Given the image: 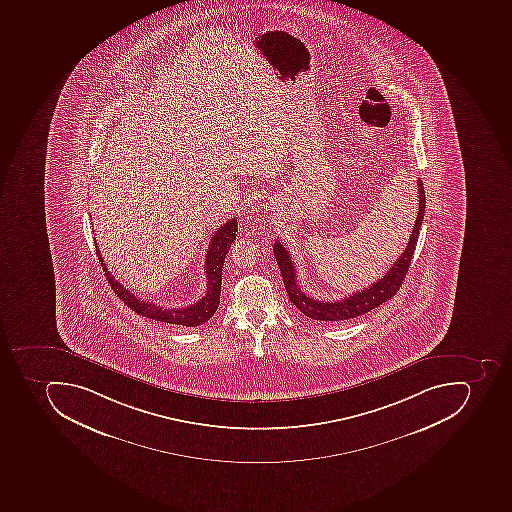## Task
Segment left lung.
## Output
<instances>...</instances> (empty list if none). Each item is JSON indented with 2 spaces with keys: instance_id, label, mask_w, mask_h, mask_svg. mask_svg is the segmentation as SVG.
<instances>
[{
  "instance_id": "obj_1",
  "label": "left lung",
  "mask_w": 512,
  "mask_h": 512,
  "mask_svg": "<svg viewBox=\"0 0 512 512\" xmlns=\"http://www.w3.org/2000/svg\"><path fill=\"white\" fill-rule=\"evenodd\" d=\"M418 195H420V198H418L420 199L418 215H416L415 225H413L412 234H410V241L407 242V247H405L401 257L397 258L393 266L389 268L388 273L383 278L378 279L377 282H373L372 286L359 290L356 294L349 295V297L338 300V302H319V300H314V298L306 295L298 286L294 262H292L286 247L282 246V242H274V258H276L279 270H281L282 281H284V287H286L290 302L294 303L309 319L335 322L362 316V314L369 313L372 309L388 302L389 298H393L399 287L402 286L405 274L409 271L413 254H415L421 223H423L426 196H424L423 183L420 179H418Z\"/></svg>"
}]
</instances>
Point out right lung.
<instances>
[{
	"instance_id": "add662e5",
	"label": "right lung",
	"mask_w": 512,
	"mask_h": 512,
	"mask_svg": "<svg viewBox=\"0 0 512 512\" xmlns=\"http://www.w3.org/2000/svg\"><path fill=\"white\" fill-rule=\"evenodd\" d=\"M236 231H238V218H231L212 234L209 249H207L206 265H204V268H206V295L195 305L187 306V308H161L153 302L135 297L111 276L107 265L103 262L102 255H100V250L97 249V242L96 252L111 289L115 290L119 300H123L124 305L129 306L134 313L148 317V319H155V321L167 322V324L198 327V325H203L204 322L209 321L210 317L214 316L215 311H217L218 303H220V290H222L223 263H225V257L231 244L236 239Z\"/></svg>"
}]
</instances>
